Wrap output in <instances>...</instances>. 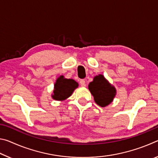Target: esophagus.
Here are the masks:
<instances>
[{
	"label": "esophagus",
	"instance_id": "1",
	"mask_svg": "<svg viewBox=\"0 0 158 158\" xmlns=\"http://www.w3.org/2000/svg\"><path fill=\"white\" fill-rule=\"evenodd\" d=\"M79 83H80V85H81V86H82V87L85 86V81L84 79L80 80Z\"/></svg>",
	"mask_w": 158,
	"mask_h": 158
}]
</instances>
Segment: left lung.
<instances>
[{"instance_id": "8db88e82", "label": "left lung", "mask_w": 158, "mask_h": 158, "mask_svg": "<svg viewBox=\"0 0 158 158\" xmlns=\"http://www.w3.org/2000/svg\"><path fill=\"white\" fill-rule=\"evenodd\" d=\"M89 89L96 104L102 107L109 105L116 94L115 87L109 84L102 74H99L93 78V81L89 85Z\"/></svg>"}]
</instances>
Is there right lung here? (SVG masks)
Masks as SVG:
<instances>
[{
    "label": "right lung",
    "instance_id": "right-lung-1",
    "mask_svg": "<svg viewBox=\"0 0 158 158\" xmlns=\"http://www.w3.org/2000/svg\"><path fill=\"white\" fill-rule=\"evenodd\" d=\"M78 85V83L74 79L64 78V77L61 75L55 83L53 94L52 97L56 100H65L73 94L74 89H76Z\"/></svg>",
    "mask_w": 158,
    "mask_h": 158
}]
</instances>
